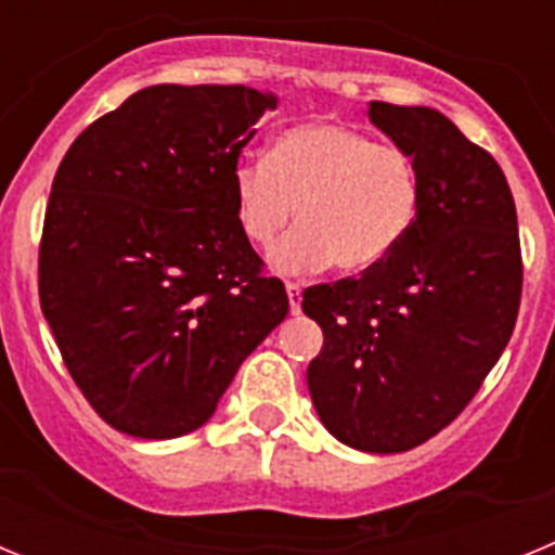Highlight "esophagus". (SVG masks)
<instances>
[{
  "instance_id": "1",
  "label": "esophagus",
  "mask_w": 555,
  "mask_h": 555,
  "mask_svg": "<svg viewBox=\"0 0 555 555\" xmlns=\"http://www.w3.org/2000/svg\"><path fill=\"white\" fill-rule=\"evenodd\" d=\"M286 294H288V308H292V313H300V300H302L300 283H286Z\"/></svg>"
}]
</instances>
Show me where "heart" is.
<instances>
[{
    "mask_svg": "<svg viewBox=\"0 0 555 555\" xmlns=\"http://www.w3.org/2000/svg\"><path fill=\"white\" fill-rule=\"evenodd\" d=\"M233 208L258 249L292 224L297 208L300 228L272 249L281 272L333 263L341 274H361L384 263L411 230L420 180L403 150L336 121H302L278 132L263 160L235 166Z\"/></svg>",
    "mask_w": 555,
    "mask_h": 555,
    "instance_id": "1",
    "label": "heart"
}]
</instances>
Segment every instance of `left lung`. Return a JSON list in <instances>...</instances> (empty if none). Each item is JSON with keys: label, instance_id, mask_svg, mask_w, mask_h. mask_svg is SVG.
Masks as SVG:
<instances>
[{"label": "left lung", "instance_id": "obj_1", "mask_svg": "<svg viewBox=\"0 0 555 555\" xmlns=\"http://www.w3.org/2000/svg\"><path fill=\"white\" fill-rule=\"evenodd\" d=\"M411 158L420 208L361 278L302 292L325 345L308 364L322 425L364 453H403L448 428L506 350L522 294L517 208L498 160L430 107L370 102Z\"/></svg>", "mask_w": 555, "mask_h": 555}]
</instances>
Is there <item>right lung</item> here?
Wrapping results in <instances>:
<instances>
[{"instance_id": "obj_1", "label": "right lung", "mask_w": 555, "mask_h": 555, "mask_svg": "<svg viewBox=\"0 0 555 555\" xmlns=\"http://www.w3.org/2000/svg\"><path fill=\"white\" fill-rule=\"evenodd\" d=\"M274 107L247 86H150L75 139L52 180L38 297L111 428L205 425L288 297L238 230L233 171Z\"/></svg>"}]
</instances>
